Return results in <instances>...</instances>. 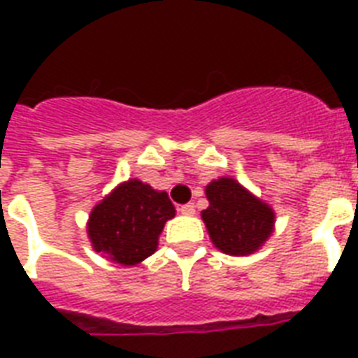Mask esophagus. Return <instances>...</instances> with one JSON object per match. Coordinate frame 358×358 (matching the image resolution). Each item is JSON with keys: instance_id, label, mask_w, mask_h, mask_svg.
<instances>
[{"instance_id": "1", "label": "esophagus", "mask_w": 358, "mask_h": 358, "mask_svg": "<svg viewBox=\"0 0 358 358\" xmlns=\"http://www.w3.org/2000/svg\"><path fill=\"white\" fill-rule=\"evenodd\" d=\"M180 213H182V215H193V213H195V206H193V204H184V206H180Z\"/></svg>"}]
</instances>
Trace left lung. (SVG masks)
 Masks as SVG:
<instances>
[{"label": "left lung", "mask_w": 358, "mask_h": 358, "mask_svg": "<svg viewBox=\"0 0 358 358\" xmlns=\"http://www.w3.org/2000/svg\"><path fill=\"white\" fill-rule=\"evenodd\" d=\"M210 206L202 210L212 243L230 256H249L266 243L275 230V212L238 180L221 176L206 185Z\"/></svg>", "instance_id": "left-lung-1"}]
</instances>
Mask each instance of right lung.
<instances>
[{"label": "right lung", "mask_w": 358, "mask_h": 358, "mask_svg": "<svg viewBox=\"0 0 358 358\" xmlns=\"http://www.w3.org/2000/svg\"><path fill=\"white\" fill-rule=\"evenodd\" d=\"M174 215L176 210L165 191L131 178L92 208L87 236L96 252L131 267L156 252L163 227Z\"/></svg>", "instance_id": "add662e5"}]
</instances>
